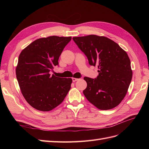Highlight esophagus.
Here are the masks:
<instances>
[{
    "mask_svg": "<svg viewBox=\"0 0 149 149\" xmlns=\"http://www.w3.org/2000/svg\"><path fill=\"white\" fill-rule=\"evenodd\" d=\"M79 79L78 78H72V80H73V82L76 81H78Z\"/></svg>",
    "mask_w": 149,
    "mask_h": 149,
    "instance_id": "34e87169",
    "label": "esophagus"
}]
</instances>
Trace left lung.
<instances>
[{"label":"left lung","instance_id":"obj_1","mask_svg":"<svg viewBox=\"0 0 149 149\" xmlns=\"http://www.w3.org/2000/svg\"><path fill=\"white\" fill-rule=\"evenodd\" d=\"M90 65L97 66L95 79L84 77L87 87L83 94L99 109L118 106L126 95L132 78L129 58L118 43L103 36L89 35L73 38Z\"/></svg>","mask_w":149,"mask_h":149}]
</instances>
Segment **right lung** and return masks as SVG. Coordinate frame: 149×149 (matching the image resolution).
<instances>
[{"label": "right lung", "mask_w": 149, "mask_h": 149, "mask_svg": "<svg viewBox=\"0 0 149 149\" xmlns=\"http://www.w3.org/2000/svg\"><path fill=\"white\" fill-rule=\"evenodd\" d=\"M71 37L50 36L35 40L22 50L16 76L22 95L29 104L41 111H49L63 101L71 78L51 76L58 59Z\"/></svg>", "instance_id": "right-lung-1"}]
</instances>
